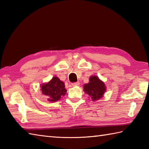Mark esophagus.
I'll return each mask as SVG.
<instances>
[{"mask_svg":"<svg viewBox=\"0 0 149 149\" xmlns=\"http://www.w3.org/2000/svg\"><path fill=\"white\" fill-rule=\"evenodd\" d=\"M79 82H76V83H72V86H79Z\"/></svg>","mask_w":149,"mask_h":149,"instance_id":"1","label":"esophagus"}]
</instances>
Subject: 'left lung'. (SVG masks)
Here are the masks:
<instances>
[{"instance_id":"left-lung-1","label":"left lung","mask_w":149,"mask_h":149,"mask_svg":"<svg viewBox=\"0 0 149 149\" xmlns=\"http://www.w3.org/2000/svg\"><path fill=\"white\" fill-rule=\"evenodd\" d=\"M84 91L89 95L92 100H97L105 93L106 86L97 76H91L89 83L84 85Z\"/></svg>"}]
</instances>
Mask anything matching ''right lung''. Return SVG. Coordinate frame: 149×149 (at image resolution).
<instances>
[{
  "instance_id": "1",
  "label": "right lung",
  "mask_w": 149,
  "mask_h": 149,
  "mask_svg": "<svg viewBox=\"0 0 149 149\" xmlns=\"http://www.w3.org/2000/svg\"><path fill=\"white\" fill-rule=\"evenodd\" d=\"M42 93L48 97L50 102H56L66 93L65 84L57 77H54L49 83L42 85Z\"/></svg>"
}]
</instances>
